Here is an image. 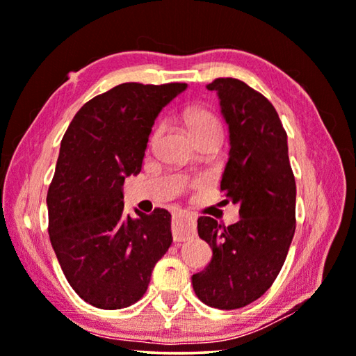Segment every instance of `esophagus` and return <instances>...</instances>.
Returning a JSON list of instances; mask_svg holds the SVG:
<instances>
[{"instance_id":"1","label":"esophagus","mask_w":356,"mask_h":356,"mask_svg":"<svg viewBox=\"0 0 356 356\" xmlns=\"http://www.w3.org/2000/svg\"><path fill=\"white\" fill-rule=\"evenodd\" d=\"M196 227L195 219L184 214V212H176L172 216V238L174 241H187L195 236Z\"/></svg>"}]
</instances>
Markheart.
<instances>
[{
	"label": "heart",
	"mask_w": 356,
	"mask_h": 356,
	"mask_svg": "<svg viewBox=\"0 0 356 356\" xmlns=\"http://www.w3.org/2000/svg\"><path fill=\"white\" fill-rule=\"evenodd\" d=\"M184 120H185V124L188 127L190 134L193 136V139H200V137L211 136V134L220 136L222 132V127H220L219 120H217V116L212 113L211 110L204 107L188 108L184 113ZM160 136H161V127H156L150 137V144L152 145L155 144Z\"/></svg>",
	"instance_id": "1"
}]
</instances>
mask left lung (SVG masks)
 <instances>
[{"label":"left lung","instance_id":"1","mask_svg":"<svg viewBox=\"0 0 356 356\" xmlns=\"http://www.w3.org/2000/svg\"><path fill=\"white\" fill-rule=\"evenodd\" d=\"M206 88L219 94L230 131L220 192L240 206L241 219L225 227L200 217L198 235L212 248V261L192 284L206 305L233 310L259 299L283 267L296 232V179L272 102L236 78H216Z\"/></svg>","mask_w":356,"mask_h":356}]
</instances>
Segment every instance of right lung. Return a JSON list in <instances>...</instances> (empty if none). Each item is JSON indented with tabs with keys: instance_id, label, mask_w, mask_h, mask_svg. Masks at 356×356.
Listing matches in <instances>:
<instances>
[{
	"instance_id": "obj_1",
	"label": "right lung",
	"mask_w": 356,
	"mask_h": 356,
	"mask_svg": "<svg viewBox=\"0 0 356 356\" xmlns=\"http://www.w3.org/2000/svg\"><path fill=\"white\" fill-rule=\"evenodd\" d=\"M185 83H123L78 110L47 190L51 245L75 293L116 310L145 294L172 243L171 212L124 214L126 176L139 174L155 120Z\"/></svg>"
}]
</instances>
